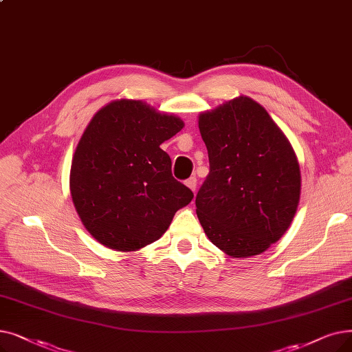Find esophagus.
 Returning a JSON list of instances; mask_svg holds the SVG:
<instances>
[{
    "mask_svg": "<svg viewBox=\"0 0 352 352\" xmlns=\"http://www.w3.org/2000/svg\"><path fill=\"white\" fill-rule=\"evenodd\" d=\"M186 186H187L191 191H195V190H197V178H195V177H190V178L186 181Z\"/></svg>",
    "mask_w": 352,
    "mask_h": 352,
    "instance_id": "1",
    "label": "esophagus"
}]
</instances>
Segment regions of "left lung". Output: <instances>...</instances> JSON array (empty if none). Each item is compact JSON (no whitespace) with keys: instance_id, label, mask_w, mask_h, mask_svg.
I'll return each mask as SVG.
<instances>
[{"instance_id":"left-lung-1","label":"left lung","mask_w":352,"mask_h":352,"mask_svg":"<svg viewBox=\"0 0 352 352\" xmlns=\"http://www.w3.org/2000/svg\"><path fill=\"white\" fill-rule=\"evenodd\" d=\"M210 173L195 198L210 241L243 258L266 252L292 223L300 198L295 151L262 104L239 96L201 112Z\"/></svg>"}]
</instances>
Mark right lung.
I'll list each match as a JSON object with an SVG mask.
<instances>
[{"label":"right lung","mask_w":352,"mask_h":352,"mask_svg":"<svg viewBox=\"0 0 352 352\" xmlns=\"http://www.w3.org/2000/svg\"><path fill=\"white\" fill-rule=\"evenodd\" d=\"M182 128L178 116L132 99L109 102L89 122L72 160L70 194L104 248L148 246L191 203L192 191L173 177L171 158L160 148Z\"/></svg>","instance_id":"obj_1"}]
</instances>
